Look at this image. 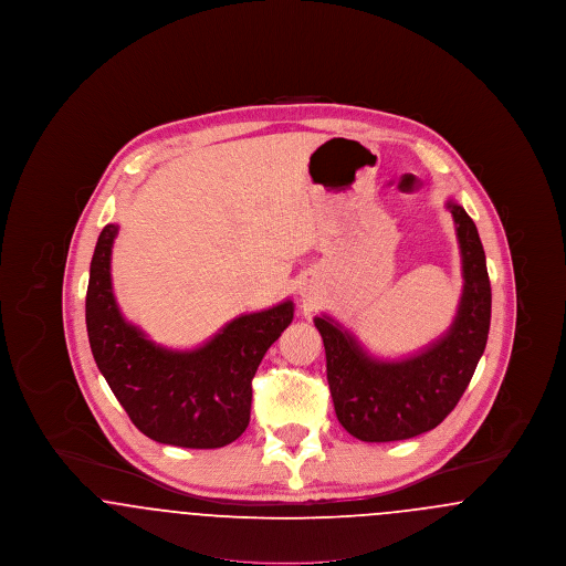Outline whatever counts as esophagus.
<instances>
[{"instance_id": "1", "label": "esophagus", "mask_w": 566, "mask_h": 566, "mask_svg": "<svg viewBox=\"0 0 566 566\" xmlns=\"http://www.w3.org/2000/svg\"><path fill=\"white\" fill-rule=\"evenodd\" d=\"M301 295L307 296L310 295V291H305V289H303V291H301Z\"/></svg>"}]
</instances>
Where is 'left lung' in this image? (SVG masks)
I'll list each match as a JSON object with an SVG mask.
<instances>
[{
  "label": "left lung",
  "mask_w": 566,
  "mask_h": 566,
  "mask_svg": "<svg viewBox=\"0 0 566 566\" xmlns=\"http://www.w3.org/2000/svg\"><path fill=\"white\" fill-rule=\"evenodd\" d=\"M446 208L457 224L464 284L457 318L437 342L401 360H379L342 324L328 316L314 318L337 420L360 441H401L441 424L484 354L492 310L484 245L462 206L450 199Z\"/></svg>",
  "instance_id": "left-lung-1"
}]
</instances>
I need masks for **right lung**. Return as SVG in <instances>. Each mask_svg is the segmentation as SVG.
Here are the masks:
<instances>
[{
	"label": "right lung",
	"mask_w": 566,
	"mask_h": 566,
	"mask_svg": "<svg viewBox=\"0 0 566 566\" xmlns=\"http://www.w3.org/2000/svg\"><path fill=\"white\" fill-rule=\"evenodd\" d=\"M118 224H106L91 261L86 333L114 397L146 437L178 448L212 450L235 441L250 422L252 377L265 352L293 323V301L243 314L195 350H167L127 323L109 275Z\"/></svg>",
	"instance_id": "right-lung-1"
}]
</instances>
